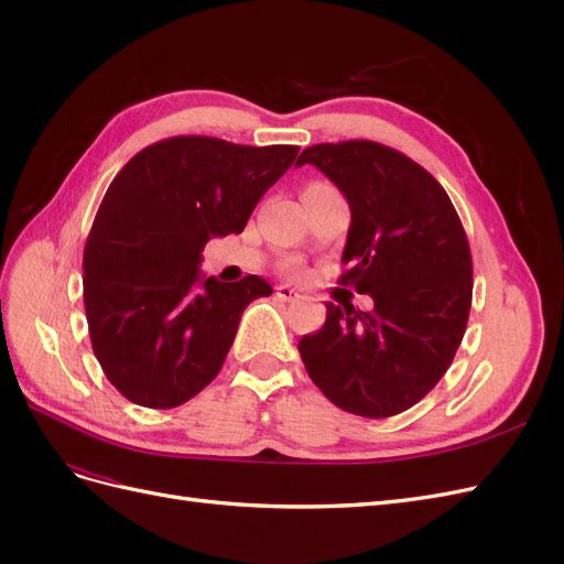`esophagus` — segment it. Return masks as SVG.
<instances>
[{
    "instance_id": "34e87169",
    "label": "esophagus",
    "mask_w": 564,
    "mask_h": 564,
    "mask_svg": "<svg viewBox=\"0 0 564 564\" xmlns=\"http://www.w3.org/2000/svg\"><path fill=\"white\" fill-rule=\"evenodd\" d=\"M275 294H278V299H282V301H299V299H301L299 289L289 286V284H280V286L275 289Z\"/></svg>"
}]
</instances>
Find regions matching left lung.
<instances>
[{
    "label": "left lung",
    "mask_w": 564,
    "mask_h": 564,
    "mask_svg": "<svg viewBox=\"0 0 564 564\" xmlns=\"http://www.w3.org/2000/svg\"><path fill=\"white\" fill-rule=\"evenodd\" d=\"M350 207L340 282L369 294L373 311L327 303L301 360L313 383L344 412L386 419L435 388L464 338L473 263L452 199L425 169L371 141L305 148Z\"/></svg>",
    "instance_id": "left-lung-1"
}]
</instances>
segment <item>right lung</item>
Instances as JSON below:
<instances>
[{"label": "right lung", "mask_w": 564, "mask_h": 564, "mask_svg": "<svg viewBox=\"0 0 564 564\" xmlns=\"http://www.w3.org/2000/svg\"><path fill=\"white\" fill-rule=\"evenodd\" d=\"M296 145L176 135L115 176L84 249V308L96 360L127 400L172 409L224 367L247 305L272 286L202 272L212 237L242 232Z\"/></svg>", "instance_id": "obj_1"}]
</instances>
